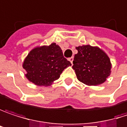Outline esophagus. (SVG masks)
Here are the masks:
<instances>
[{"label":"esophagus","instance_id":"esophagus-1","mask_svg":"<svg viewBox=\"0 0 127 127\" xmlns=\"http://www.w3.org/2000/svg\"><path fill=\"white\" fill-rule=\"evenodd\" d=\"M73 60H74V58H73V57H71V58H69V61L71 62V64H72V62H73Z\"/></svg>","mask_w":127,"mask_h":127}]
</instances>
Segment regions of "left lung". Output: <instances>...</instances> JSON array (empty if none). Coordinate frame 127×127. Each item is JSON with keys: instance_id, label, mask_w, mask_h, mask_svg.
Segmentation results:
<instances>
[{"instance_id": "1", "label": "left lung", "mask_w": 127, "mask_h": 127, "mask_svg": "<svg viewBox=\"0 0 127 127\" xmlns=\"http://www.w3.org/2000/svg\"><path fill=\"white\" fill-rule=\"evenodd\" d=\"M72 69L79 81L85 85L98 86L104 83L111 73L112 64L106 53L98 47L89 44L76 47Z\"/></svg>"}]
</instances>
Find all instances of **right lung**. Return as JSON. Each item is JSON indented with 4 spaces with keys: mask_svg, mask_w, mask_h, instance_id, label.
Listing matches in <instances>:
<instances>
[{
    "mask_svg": "<svg viewBox=\"0 0 127 127\" xmlns=\"http://www.w3.org/2000/svg\"><path fill=\"white\" fill-rule=\"evenodd\" d=\"M71 65L56 43L34 47L23 63L26 78L39 86H51L60 77L64 69Z\"/></svg>",
    "mask_w": 127,
    "mask_h": 127,
    "instance_id": "obj_1",
    "label": "right lung"
}]
</instances>
